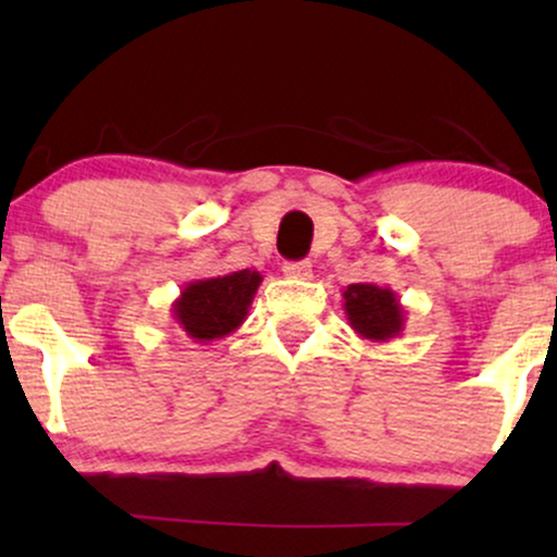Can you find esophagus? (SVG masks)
Instances as JSON below:
<instances>
[{
  "label": "esophagus",
  "instance_id": "34e87169",
  "mask_svg": "<svg viewBox=\"0 0 557 557\" xmlns=\"http://www.w3.org/2000/svg\"><path fill=\"white\" fill-rule=\"evenodd\" d=\"M283 272H285V277L309 280L311 277V264H309V261H285Z\"/></svg>",
  "mask_w": 557,
  "mask_h": 557
}]
</instances>
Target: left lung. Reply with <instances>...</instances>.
I'll list each match as a JSON object with an SVG mask.
<instances>
[{"instance_id":"obj_1","label":"left lung","mask_w":557,"mask_h":557,"mask_svg":"<svg viewBox=\"0 0 557 557\" xmlns=\"http://www.w3.org/2000/svg\"><path fill=\"white\" fill-rule=\"evenodd\" d=\"M343 309L354 332L369 343L395 341L406 327V309L389 287L354 283L343 290Z\"/></svg>"}]
</instances>
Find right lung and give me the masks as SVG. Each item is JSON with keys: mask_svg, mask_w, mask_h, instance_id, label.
Here are the masks:
<instances>
[{"mask_svg": "<svg viewBox=\"0 0 557 557\" xmlns=\"http://www.w3.org/2000/svg\"><path fill=\"white\" fill-rule=\"evenodd\" d=\"M261 280L257 270L194 280L172 300V319L194 343L222 341L246 322Z\"/></svg>", "mask_w": 557, "mask_h": 557, "instance_id": "add662e5", "label": "right lung"}]
</instances>
